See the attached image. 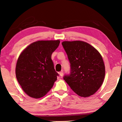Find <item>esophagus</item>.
<instances>
[{
    "mask_svg": "<svg viewBox=\"0 0 122 122\" xmlns=\"http://www.w3.org/2000/svg\"><path fill=\"white\" fill-rule=\"evenodd\" d=\"M59 75H60V76H62L63 75V71H60V73H59Z\"/></svg>",
    "mask_w": 122,
    "mask_h": 122,
    "instance_id": "1",
    "label": "esophagus"
}]
</instances>
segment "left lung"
Instances as JSON below:
<instances>
[{"label":"left lung","instance_id":"obj_1","mask_svg":"<svg viewBox=\"0 0 122 122\" xmlns=\"http://www.w3.org/2000/svg\"><path fill=\"white\" fill-rule=\"evenodd\" d=\"M71 63V72L63 79L76 94L86 97L101 87L105 76L102 57L92 45L82 41L62 42Z\"/></svg>","mask_w":122,"mask_h":122}]
</instances>
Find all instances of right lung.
<instances>
[{
	"mask_svg": "<svg viewBox=\"0 0 122 122\" xmlns=\"http://www.w3.org/2000/svg\"><path fill=\"white\" fill-rule=\"evenodd\" d=\"M60 42L59 40L36 41L19 55L15 68L16 77L29 96L41 98L53 87L59 74L51 57Z\"/></svg>",
	"mask_w": 122,
	"mask_h": 122,
	"instance_id": "right-lung-1",
	"label": "right lung"
}]
</instances>
